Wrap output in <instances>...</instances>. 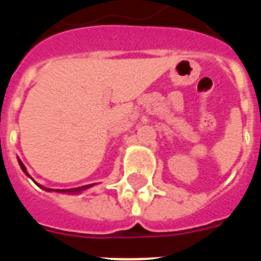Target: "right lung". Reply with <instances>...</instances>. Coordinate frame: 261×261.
Listing matches in <instances>:
<instances>
[{
	"label": "right lung",
	"mask_w": 261,
	"mask_h": 261,
	"mask_svg": "<svg viewBox=\"0 0 261 261\" xmlns=\"http://www.w3.org/2000/svg\"><path fill=\"white\" fill-rule=\"evenodd\" d=\"M18 163H19L20 168H22V171L24 172V174H26L27 176L30 177V179H32V177L30 176V174H29V172H27V168H26V166L23 165V163H22V161H20L19 158H18ZM32 180H34V179H32ZM34 181H35V180H34ZM35 183H36V181H35ZM36 186H39V187H40V188H41V190L47 191V192L66 193V195H77V193H81V192H82V191H86V190H89V188H91V187H94V186H95V184H87V186L77 187V188H69V190H53V188H47V187H43V186H40V184H38V183H36Z\"/></svg>",
	"instance_id": "right-lung-1"
}]
</instances>
